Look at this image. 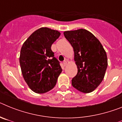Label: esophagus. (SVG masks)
I'll list each match as a JSON object with an SVG mask.
<instances>
[{"instance_id": "obj_1", "label": "esophagus", "mask_w": 122, "mask_h": 122, "mask_svg": "<svg viewBox=\"0 0 122 122\" xmlns=\"http://www.w3.org/2000/svg\"><path fill=\"white\" fill-rule=\"evenodd\" d=\"M66 64H67V62H66V60H65L64 62H63V66H65L66 65Z\"/></svg>"}]
</instances>
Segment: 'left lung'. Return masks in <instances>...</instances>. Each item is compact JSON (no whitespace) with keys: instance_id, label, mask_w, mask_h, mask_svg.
<instances>
[{"instance_id":"8db88e82","label":"left lung","mask_w":122,"mask_h":122,"mask_svg":"<svg viewBox=\"0 0 122 122\" xmlns=\"http://www.w3.org/2000/svg\"><path fill=\"white\" fill-rule=\"evenodd\" d=\"M63 34L73 46L77 68L72 86L83 93H90L104 79L107 66L106 52L100 41L86 29L65 31Z\"/></svg>"}]
</instances>
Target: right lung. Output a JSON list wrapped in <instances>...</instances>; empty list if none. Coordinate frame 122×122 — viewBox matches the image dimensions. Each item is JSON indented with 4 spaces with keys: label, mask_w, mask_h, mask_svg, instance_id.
I'll use <instances>...</instances> for the list:
<instances>
[{
    "label": "right lung",
    "mask_w": 122,
    "mask_h": 122,
    "mask_svg": "<svg viewBox=\"0 0 122 122\" xmlns=\"http://www.w3.org/2000/svg\"><path fill=\"white\" fill-rule=\"evenodd\" d=\"M60 35L59 31L41 27L22 45L19 57L21 72L29 88L35 93H44L53 89L62 73L51 48Z\"/></svg>",
    "instance_id": "obj_1"
}]
</instances>
